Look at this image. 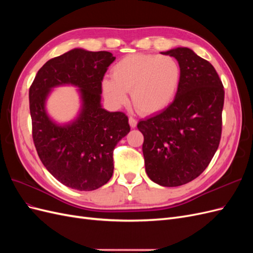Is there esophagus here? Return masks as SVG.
<instances>
[{
    "instance_id": "1",
    "label": "esophagus",
    "mask_w": 253,
    "mask_h": 253,
    "mask_svg": "<svg viewBox=\"0 0 253 253\" xmlns=\"http://www.w3.org/2000/svg\"><path fill=\"white\" fill-rule=\"evenodd\" d=\"M128 124H129V126H131V127L134 128L137 126V120L135 118H133V117H129L128 118Z\"/></svg>"
}]
</instances>
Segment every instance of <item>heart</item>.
Instances as JSON below:
<instances>
[{"label":"heart","mask_w":253,"mask_h":253,"mask_svg":"<svg viewBox=\"0 0 253 253\" xmlns=\"http://www.w3.org/2000/svg\"><path fill=\"white\" fill-rule=\"evenodd\" d=\"M181 79L179 63L170 56L134 53L119 60L112 78L102 80V91L112 105L121 106L131 91L135 108L143 114L166 109L177 93Z\"/></svg>","instance_id":"1"}]
</instances>
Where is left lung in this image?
I'll use <instances>...</instances> for the list:
<instances>
[{
    "mask_svg": "<svg viewBox=\"0 0 253 253\" xmlns=\"http://www.w3.org/2000/svg\"><path fill=\"white\" fill-rule=\"evenodd\" d=\"M164 55L174 57L181 79L174 101L163 112L140 120L145 172L164 187L185 185L208 167L221 136L225 90L215 68L187 47Z\"/></svg>",
    "mask_w": 253,
    "mask_h": 253,
    "instance_id": "obj_1",
    "label": "left lung"
}]
</instances>
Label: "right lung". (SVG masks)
Listing matches in <instances>:
<instances>
[{"instance_id":"obj_1","label":"right lung","mask_w":253,"mask_h":253,"mask_svg":"<svg viewBox=\"0 0 253 253\" xmlns=\"http://www.w3.org/2000/svg\"><path fill=\"white\" fill-rule=\"evenodd\" d=\"M115 58L109 51L75 48L45 63L29 87L33 139L48 172L64 186L91 191L108 182L114 171L113 152L129 132L122 112L101 108L102 80ZM73 84L81 88L83 110L73 124L58 126L44 111L50 88Z\"/></svg>"}]
</instances>
